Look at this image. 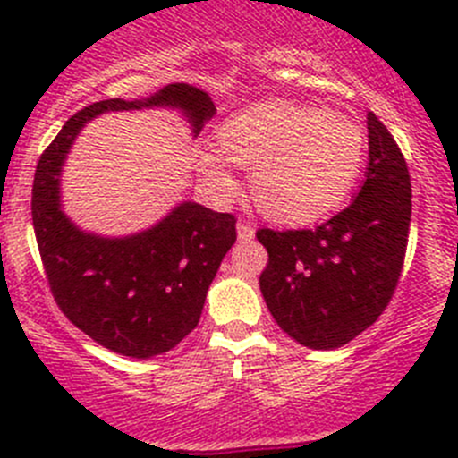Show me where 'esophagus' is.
Segmentation results:
<instances>
[{
	"label": "esophagus",
	"mask_w": 458,
	"mask_h": 458,
	"mask_svg": "<svg viewBox=\"0 0 458 458\" xmlns=\"http://www.w3.org/2000/svg\"><path fill=\"white\" fill-rule=\"evenodd\" d=\"M237 233L242 242H250V239H255V225L248 224V221H239Z\"/></svg>",
	"instance_id": "1"
}]
</instances>
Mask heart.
Wrapping results in <instances>:
<instances>
[{
    "instance_id": "obj_1",
    "label": "heart",
    "mask_w": 458,
    "mask_h": 458,
    "mask_svg": "<svg viewBox=\"0 0 458 458\" xmlns=\"http://www.w3.org/2000/svg\"><path fill=\"white\" fill-rule=\"evenodd\" d=\"M219 150L252 168V192L266 215L306 224L344 201L363 165L361 128L344 114L293 101H266L225 119ZM199 168L219 192L234 188L224 157L199 152Z\"/></svg>"
}]
</instances>
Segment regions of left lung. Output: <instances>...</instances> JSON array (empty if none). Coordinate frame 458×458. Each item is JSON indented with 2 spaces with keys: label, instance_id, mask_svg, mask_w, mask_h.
Wrapping results in <instances>:
<instances>
[{
  "label": "left lung",
  "instance_id": "8db88e82",
  "mask_svg": "<svg viewBox=\"0 0 458 458\" xmlns=\"http://www.w3.org/2000/svg\"><path fill=\"white\" fill-rule=\"evenodd\" d=\"M370 165L357 199L317 228H259V276L275 321L312 350H335L390 303L408 250L412 183L399 143L368 113Z\"/></svg>",
  "mask_w": 458,
  "mask_h": 458
}]
</instances>
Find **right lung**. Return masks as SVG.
<instances>
[{
	"mask_svg": "<svg viewBox=\"0 0 458 458\" xmlns=\"http://www.w3.org/2000/svg\"><path fill=\"white\" fill-rule=\"evenodd\" d=\"M143 106H177L195 135L215 114L210 97L188 84H168L143 101H95L41 152L30 201L37 248L59 310L92 341L132 359L168 352L195 330L208 285L237 239L234 215L191 201L126 239L86 234L66 219L57 177L80 128L106 110Z\"/></svg>",
	"mask_w": 458,
	"mask_h": 458,
	"instance_id": "obj_1",
	"label": "right lung"
}]
</instances>
